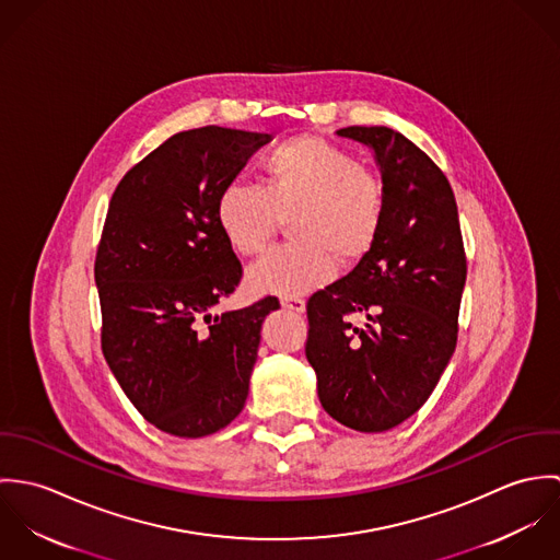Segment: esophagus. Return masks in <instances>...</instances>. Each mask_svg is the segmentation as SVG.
<instances>
[{
  "mask_svg": "<svg viewBox=\"0 0 560 560\" xmlns=\"http://www.w3.org/2000/svg\"><path fill=\"white\" fill-rule=\"evenodd\" d=\"M282 306L287 311H293V313H304L306 311V302L302 298H282Z\"/></svg>",
  "mask_w": 560,
  "mask_h": 560,
  "instance_id": "34e87169",
  "label": "esophagus"
}]
</instances>
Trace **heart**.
Instances as JSON below:
<instances>
[{
  "instance_id": "obj_1",
  "label": "heart",
  "mask_w": 560,
  "mask_h": 560,
  "mask_svg": "<svg viewBox=\"0 0 560 560\" xmlns=\"http://www.w3.org/2000/svg\"><path fill=\"white\" fill-rule=\"evenodd\" d=\"M265 185L229 183L215 220L240 256H258L280 222L289 220L287 247L271 249L247 271L256 295H302L327 284L345 265L366 258L382 237L386 189L382 178L349 151L319 136L278 144L262 160Z\"/></svg>"
}]
</instances>
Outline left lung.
Returning a JSON list of instances; mask_svg holds the SVG:
<instances>
[{
  "instance_id": "obj_1",
  "label": "left lung",
  "mask_w": 560,
  "mask_h": 560,
  "mask_svg": "<svg viewBox=\"0 0 560 560\" xmlns=\"http://www.w3.org/2000/svg\"><path fill=\"white\" fill-rule=\"evenodd\" d=\"M338 136L373 149L386 218L375 249L311 295L306 358L323 409L377 433L416 413L438 386L457 345L468 265L455 194L427 153L388 127Z\"/></svg>"
}]
</instances>
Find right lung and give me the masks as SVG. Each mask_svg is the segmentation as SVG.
<instances>
[{"mask_svg": "<svg viewBox=\"0 0 560 560\" xmlns=\"http://www.w3.org/2000/svg\"><path fill=\"white\" fill-rule=\"evenodd\" d=\"M271 136L200 127L172 136L118 183L94 260L101 349L136 409L161 431L205 438L240 416L267 295L213 315L243 269L218 220L220 191Z\"/></svg>", "mask_w": 560, "mask_h": 560, "instance_id": "obj_1", "label": "right lung"}]
</instances>
